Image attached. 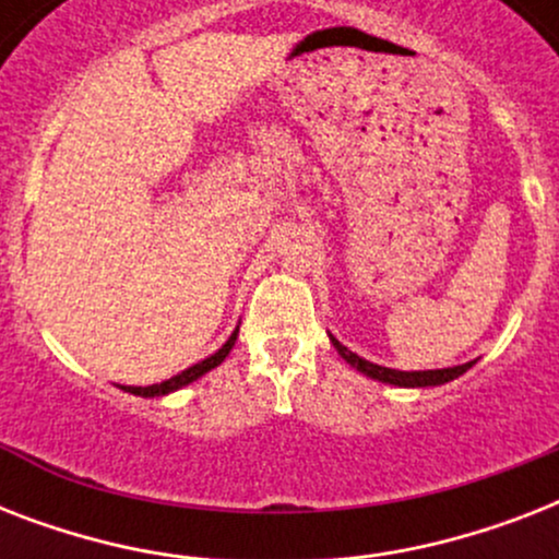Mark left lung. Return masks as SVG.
<instances>
[{"instance_id":"8db88e82","label":"left lung","mask_w":559,"mask_h":559,"mask_svg":"<svg viewBox=\"0 0 559 559\" xmlns=\"http://www.w3.org/2000/svg\"><path fill=\"white\" fill-rule=\"evenodd\" d=\"M333 348L340 350V357L354 366L357 371H362L366 377L371 380H380V382H389V385H403V389H426V385H443V382L455 380L461 373L473 368V362H464V366H452V368H438V371H394V368H382V366H373L368 359L357 357L354 350H348L342 345L336 336H331Z\"/></svg>"}]
</instances>
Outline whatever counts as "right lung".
<instances>
[{
	"mask_svg": "<svg viewBox=\"0 0 559 559\" xmlns=\"http://www.w3.org/2000/svg\"><path fill=\"white\" fill-rule=\"evenodd\" d=\"M235 340H237V328H235V333L228 336L226 345L217 350V354H211L209 359H202V362H197V366L186 368V371L177 373V377H170V380H165V382H156V385H147V389H142V385H121V389L130 391V394H139V397H162V394H170V391L182 389V385H188V382L200 380L202 373H209L211 368H217L219 362L228 357V350L235 348Z\"/></svg>",
	"mask_w": 559,
	"mask_h": 559,
	"instance_id": "right-lung-1",
	"label": "right lung"
}]
</instances>
